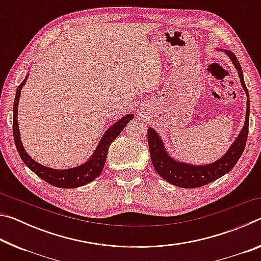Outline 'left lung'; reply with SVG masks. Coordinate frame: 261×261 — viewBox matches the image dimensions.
Wrapping results in <instances>:
<instances>
[{"label":"left lung","mask_w":261,"mask_h":261,"mask_svg":"<svg viewBox=\"0 0 261 261\" xmlns=\"http://www.w3.org/2000/svg\"><path fill=\"white\" fill-rule=\"evenodd\" d=\"M226 54L229 60L238 72L241 85L246 94V113L245 121L240 134L232 141V144L223 154L222 156L216 159L215 161L210 163H202V165H193L185 161H180L170 155L165 145L162 137L153 129L148 126L147 137H148V147L151 153V160L154 169L161 177L167 180L168 183L175 185L178 188L191 189L199 188L211 182H214L223 175L229 173L236 162L240 160L243 151L245 148L247 132H249V117H250V99L249 91H247L243 71L240 62H238L235 54L226 49H216Z\"/></svg>","instance_id":"left-lung-1"}]
</instances>
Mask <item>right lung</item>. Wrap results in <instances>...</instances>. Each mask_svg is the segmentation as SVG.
Listing matches in <instances>:
<instances>
[{
	"label": "right lung",
	"instance_id": "1",
	"mask_svg": "<svg viewBox=\"0 0 261 261\" xmlns=\"http://www.w3.org/2000/svg\"><path fill=\"white\" fill-rule=\"evenodd\" d=\"M31 67H32V64L30 65V68ZM29 72L30 69L28 71V74L25 76V79L21 82L18 88H17L14 102V125H12V131H14V139L17 151H18L21 160L24 161L25 165L28 166L35 175H38L39 177L45 180V182L49 183L50 185H54L56 188L74 189L88 184L102 173L110 144H112L115 138L121 134L127 123L135 117V115L126 114L123 117H121L120 120L113 123V124L105 131V134L101 137L98 145H96L94 152L92 153V155L88 158L85 162L74 167L63 168V169H57V168L43 166L38 161H35L34 159H32V156L26 152L23 141H21L20 138V131L18 124V105L20 92L23 90V86L25 85L26 81H28Z\"/></svg>",
	"mask_w": 261,
	"mask_h": 261
}]
</instances>
